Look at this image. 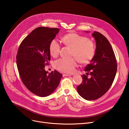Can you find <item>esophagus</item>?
Wrapping results in <instances>:
<instances>
[{
	"label": "esophagus",
	"instance_id": "1",
	"mask_svg": "<svg viewBox=\"0 0 129 129\" xmlns=\"http://www.w3.org/2000/svg\"><path fill=\"white\" fill-rule=\"evenodd\" d=\"M63 76L64 77V76H71V74H63Z\"/></svg>",
	"mask_w": 129,
	"mask_h": 129
}]
</instances>
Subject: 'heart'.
<instances>
[{
	"label": "heart",
	"mask_w": 129,
	"mask_h": 129,
	"mask_svg": "<svg viewBox=\"0 0 129 129\" xmlns=\"http://www.w3.org/2000/svg\"><path fill=\"white\" fill-rule=\"evenodd\" d=\"M64 44L72 49L71 55L77 58L81 64H88L93 59L95 54V47L93 42L86 37L76 33H70L64 35L62 38ZM60 45L55 39L50 43L49 51L51 55L57 56L60 52ZM75 58L70 59L59 58L54 62L55 68L62 72L72 73L77 66Z\"/></svg>",
	"instance_id": "heart-1"
}]
</instances>
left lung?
<instances>
[{
    "mask_svg": "<svg viewBox=\"0 0 129 129\" xmlns=\"http://www.w3.org/2000/svg\"><path fill=\"white\" fill-rule=\"evenodd\" d=\"M92 36L96 41L95 54L85 67L87 73L82 76V84L77 87L79 95L87 100L97 99L105 94L111 86L117 71L116 58L109 41L98 32L94 31Z\"/></svg>",
    "mask_w": 129,
    "mask_h": 129,
    "instance_id": "obj_1",
    "label": "left lung"
}]
</instances>
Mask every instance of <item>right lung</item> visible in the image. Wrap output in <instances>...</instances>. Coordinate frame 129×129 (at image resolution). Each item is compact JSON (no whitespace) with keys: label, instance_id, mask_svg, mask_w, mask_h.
<instances>
[{"label":"right lung","instance_id":"obj_1","mask_svg":"<svg viewBox=\"0 0 129 129\" xmlns=\"http://www.w3.org/2000/svg\"><path fill=\"white\" fill-rule=\"evenodd\" d=\"M59 31L58 28L38 27L25 38L19 47L17 65L22 82L28 90L40 97L52 94L62 77L56 70L48 74L44 69L51 59L50 43Z\"/></svg>","mask_w":129,"mask_h":129}]
</instances>
